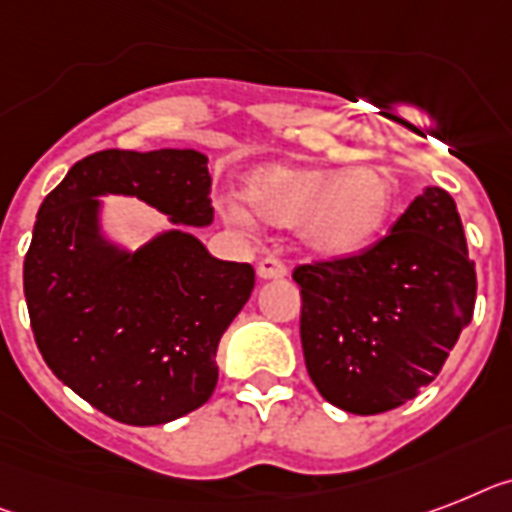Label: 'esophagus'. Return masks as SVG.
I'll return each mask as SVG.
<instances>
[{
	"mask_svg": "<svg viewBox=\"0 0 512 512\" xmlns=\"http://www.w3.org/2000/svg\"><path fill=\"white\" fill-rule=\"evenodd\" d=\"M259 277L261 280H282V277H287L285 261H280L277 256H266V259H261Z\"/></svg>",
	"mask_w": 512,
	"mask_h": 512,
	"instance_id": "34e87169",
	"label": "esophagus"
}]
</instances>
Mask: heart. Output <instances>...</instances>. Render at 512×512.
<instances>
[{"label": "heart", "mask_w": 512, "mask_h": 512, "mask_svg": "<svg viewBox=\"0 0 512 512\" xmlns=\"http://www.w3.org/2000/svg\"><path fill=\"white\" fill-rule=\"evenodd\" d=\"M251 209L277 227H298L303 243L322 256H353L382 235L395 211V183L379 167L316 170L264 167L246 183ZM235 222H248L238 204L227 206Z\"/></svg>", "instance_id": "1"}]
</instances>
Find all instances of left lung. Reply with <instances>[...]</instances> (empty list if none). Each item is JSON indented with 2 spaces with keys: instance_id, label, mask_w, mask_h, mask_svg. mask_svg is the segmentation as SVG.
I'll use <instances>...</instances> for the list:
<instances>
[{
  "instance_id": "obj_1",
  "label": "left lung",
  "mask_w": 512,
  "mask_h": 512,
  "mask_svg": "<svg viewBox=\"0 0 512 512\" xmlns=\"http://www.w3.org/2000/svg\"><path fill=\"white\" fill-rule=\"evenodd\" d=\"M301 345L327 403L374 416L416 398L471 322L476 269L453 196L426 188L392 232L353 256L293 269Z\"/></svg>"
}]
</instances>
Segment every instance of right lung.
Listing matches in <instances>:
<instances>
[{"instance_id":"right-lung-1","label":"right lung","mask_w":512,"mask_h":512,"mask_svg":"<svg viewBox=\"0 0 512 512\" xmlns=\"http://www.w3.org/2000/svg\"><path fill=\"white\" fill-rule=\"evenodd\" d=\"M193 149L91 154L44 198L23 290L46 366L96 411L156 426L217 387V345L251 298V264L219 261L188 232L125 256L96 235L99 193L138 196L180 225H211V175Z\"/></svg>"}]
</instances>
